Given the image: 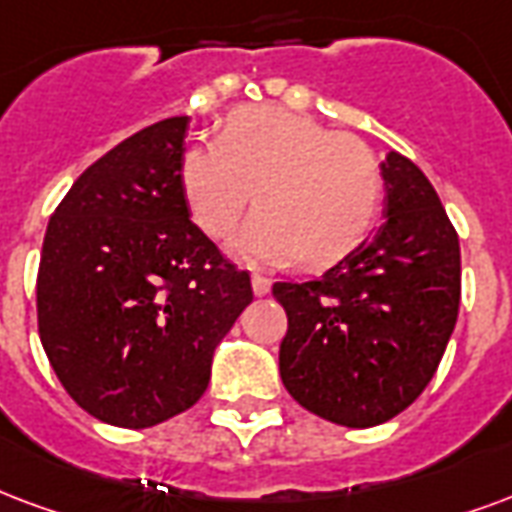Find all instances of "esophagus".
Instances as JSON below:
<instances>
[{"label": "esophagus", "instance_id": "1", "mask_svg": "<svg viewBox=\"0 0 512 512\" xmlns=\"http://www.w3.org/2000/svg\"><path fill=\"white\" fill-rule=\"evenodd\" d=\"M252 290H255V295H268L271 293V282H268L266 276L255 274L252 276Z\"/></svg>", "mask_w": 512, "mask_h": 512}]
</instances>
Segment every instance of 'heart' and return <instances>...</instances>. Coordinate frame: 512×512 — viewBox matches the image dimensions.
I'll use <instances>...</instances> for the list:
<instances>
[{
  "label": "heart",
  "instance_id": "obj_1",
  "mask_svg": "<svg viewBox=\"0 0 512 512\" xmlns=\"http://www.w3.org/2000/svg\"><path fill=\"white\" fill-rule=\"evenodd\" d=\"M179 181L189 214L225 238L246 203L260 206L233 252L255 263L325 268L369 236L382 195L380 160L352 132L274 105L236 111L214 143L184 151Z\"/></svg>",
  "mask_w": 512,
  "mask_h": 512
}]
</instances>
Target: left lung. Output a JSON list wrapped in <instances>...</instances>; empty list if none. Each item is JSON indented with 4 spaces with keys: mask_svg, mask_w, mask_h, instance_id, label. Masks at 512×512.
<instances>
[{
    "mask_svg": "<svg viewBox=\"0 0 512 512\" xmlns=\"http://www.w3.org/2000/svg\"><path fill=\"white\" fill-rule=\"evenodd\" d=\"M382 222L317 279L276 282L279 374L304 410L369 429L418 399L456 328L461 252L423 170L388 151Z\"/></svg>",
    "mask_w": 512,
    "mask_h": 512,
    "instance_id": "obj_1",
    "label": "left lung"
}]
</instances>
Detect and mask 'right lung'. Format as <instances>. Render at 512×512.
I'll list each match as a JSON object with an SVG mask.
<instances>
[{
  "mask_svg": "<svg viewBox=\"0 0 512 512\" xmlns=\"http://www.w3.org/2000/svg\"><path fill=\"white\" fill-rule=\"evenodd\" d=\"M189 116L83 170L48 222L37 325L64 391L102 423L149 429L206 393L249 274L192 225L179 181Z\"/></svg>",
  "mask_w": 512,
  "mask_h": 512,
  "instance_id": "obj_1",
  "label": "right lung"
}]
</instances>
